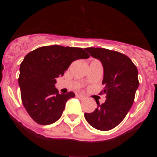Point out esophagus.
<instances>
[{"label":"esophagus","instance_id":"esophagus-1","mask_svg":"<svg viewBox=\"0 0 157 157\" xmlns=\"http://www.w3.org/2000/svg\"><path fill=\"white\" fill-rule=\"evenodd\" d=\"M76 96H77V98H78L79 99H81V100H85L86 99L85 96L81 95V94H76Z\"/></svg>","mask_w":157,"mask_h":157}]
</instances>
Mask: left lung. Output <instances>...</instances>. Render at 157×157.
<instances>
[{"label":"left lung","mask_w":157,"mask_h":157,"mask_svg":"<svg viewBox=\"0 0 157 157\" xmlns=\"http://www.w3.org/2000/svg\"><path fill=\"white\" fill-rule=\"evenodd\" d=\"M90 56L103 64V90L106 101L91 113H85L86 120L97 130H112L123 120L132 106L139 81L138 69L131 59L117 51L103 48H86Z\"/></svg>","instance_id":"obj_1"}]
</instances>
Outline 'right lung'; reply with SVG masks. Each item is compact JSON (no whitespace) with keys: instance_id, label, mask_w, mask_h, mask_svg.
<instances>
[{"instance_id":"1","label":"right lung","mask_w":157,"mask_h":157,"mask_svg":"<svg viewBox=\"0 0 157 157\" xmlns=\"http://www.w3.org/2000/svg\"><path fill=\"white\" fill-rule=\"evenodd\" d=\"M90 55L82 48L49 45L29 52L20 64L19 85L23 105L38 124L48 125L59 120L73 92L59 94L55 88L56 78L75 59Z\"/></svg>"}]
</instances>
